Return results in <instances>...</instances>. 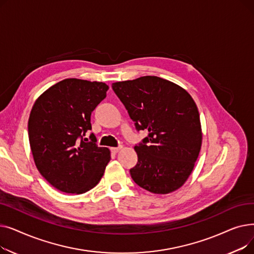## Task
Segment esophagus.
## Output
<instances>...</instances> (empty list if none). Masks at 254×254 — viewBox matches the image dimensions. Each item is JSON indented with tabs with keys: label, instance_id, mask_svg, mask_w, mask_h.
I'll return each mask as SVG.
<instances>
[{
	"label": "esophagus",
	"instance_id": "34e87169",
	"mask_svg": "<svg viewBox=\"0 0 254 254\" xmlns=\"http://www.w3.org/2000/svg\"><path fill=\"white\" fill-rule=\"evenodd\" d=\"M122 148H123L122 146H118V147H112V148H111V151H112L113 153H117Z\"/></svg>",
	"mask_w": 254,
	"mask_h": 254
}]
</instances>
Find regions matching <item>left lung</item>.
Listing matches in <instances>:
<instances>
[{
	"label": "left lung",
	"mask_w": 254,
	"mask_h": 254,
	"mask_svg": "<svg viewBox=\"0 0 254 254\" xmlns=\"http://www.w3.org/2000/svg\"><path fill=\"white\" fill-rule=\"evenodd\" d=\"M112 88L136 129L148 136L135 146L137 165L129 170L140 188L169 193L188 180L202 145L196 105L179 85L156 76L115 82Z\"/></svg>",
	"instance_id": "left-lung-1"
}]
</instances>
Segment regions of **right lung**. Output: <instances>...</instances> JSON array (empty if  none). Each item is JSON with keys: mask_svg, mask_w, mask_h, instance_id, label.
<instances>
[{"mask_svg": "<svg viewBox=\"0 0 254 254\" xmlns=\"http://www.w3.org/2000/svg\"><path fill=\"white\" fill-rule=\"evenodd\" d=\"M109 86L76 78L62 80L35 102L29 118V140L38 171L66 193H84L101 180L110 151L90 134V115ZM88 142H86V141Z\"/></svg>", "mask_w": 254, "mask_h": 254, "instance_id": "obj_1", "label": "right lung"}]
</instances>
